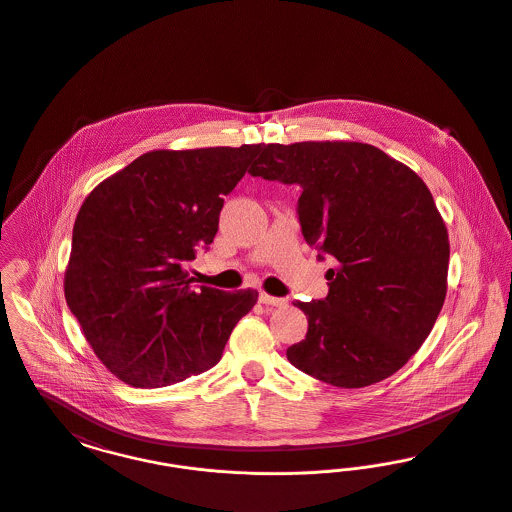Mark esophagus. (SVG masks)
<instances>
[{
	"instance_id": "obj_1",
	"label": "esophagus",
	"mask_w": 512,
	"mask_h": 512,
	"mask_svg": "<svg viewBox=\"0 0 512 512\" xmlns=\"http://www.w3.org/2000/svg\"><path fill=\"white\" fill-rule=\"evenodd\" d=\"M259 301L263 303V305H270V307H284L288 301L286 299H282V297H272V295H268V293H261L259 295Z\"/></svg>"
}]
</instances>
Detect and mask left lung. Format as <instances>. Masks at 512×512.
I'll return each mask as SVG.
<instances>
[{"label": "left lung", "instance_id": "8db88e82", "mask_svg": "<svg viewBox=\"0 0 512 512\" xmlns=\"http://www.w3.org/2000/svg\"><path fill=\"white\" fill-rule=\"evenodd\" d=\"M251 176L297 184L303 238L336 259L328 295L293 305L309 320L288 361L336 388H365L405 365L447 293L449 238L422 178L359 142L261 147Z\"/></svg>", "mask_w": 512, "mask_h": 512}]
</instances>
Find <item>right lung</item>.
Here are the masks:
<instances>
[{"label":"right lung","instance_id":"right-lung-1","mask_svg":"<svg viewBox=\"0 0 512 512\" xmlns=\"http://www.w3.org/2000/svg\"><path fill=\"white\" fill-rule=\"evenodd\" d=\"M259 151H149L84 199L65 297L99 361L128 386L163 388L217 365L257 303L255 290L195 288L186 267L213 244L222 197Z\"/></svg>","mask_w":512,"mask_h":512}]
</instances>
